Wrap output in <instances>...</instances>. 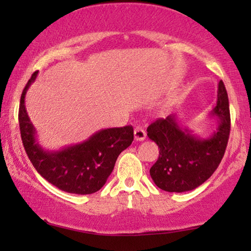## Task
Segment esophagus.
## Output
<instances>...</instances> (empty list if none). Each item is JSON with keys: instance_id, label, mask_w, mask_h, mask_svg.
Instances as JSON below:
<instances>
[{"instance_id": "obj_1", "label": "esophagus", "mask_w": 251, "mask_h": 251, "mask_svg": "<svg viewBox=\"0 0 251 251\" xmlns=\"http://www.w3.org/2000/svg\"><path fill=\"white\" fill-rule=\"evenodd\" d=\"M133 133H135V139L137 140V142H143V140L146 138V131L144 129L139 128V126L135 129Z\"/></svg>"}]
</instances>
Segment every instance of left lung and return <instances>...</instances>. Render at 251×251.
Masks as SVG:
<instances>
[{
  "instance_id": "obj_1",
  "label": "left lung",
  "mask_w": 251,
  "mask_h": 251,
  "mask_svg": "<svg viewBox=\"0 0 251 251\" xmlns=\"http://www.w3.org/2000/svg\"><path fill=\"white\" fill-rule=\"evenodd\" d=\"M210 116L218 118V126L208 138H200L187 128H181L175 114L149 126L147 136L160 149L159 159L150 174L161 190L177 193L192 191L203 184L218 168L231 129L228 97L223 81L218 83L217 104Z\"/></svg>"
}]
</instances>
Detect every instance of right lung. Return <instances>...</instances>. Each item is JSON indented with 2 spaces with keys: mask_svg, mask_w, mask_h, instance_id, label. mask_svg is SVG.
<instances>
[{
  "mask_svg": "<svg viewBox=\"0 0 251 251\" xmlns=\"http://www.w3.org/2000/svg\"><path fill=\"white\" fill-rule=\"evenodd\" d=\"M36 76L37 72H34L23 90L19 105L20 135L27 155L37 173L59 190L74 194L95 193L105 185L120 153L131 145L133 128L102 129L83 143L59 151H46L37 143L36 130L25 107L26 92Z\"/></svg>",
  "mask_w": 251,
  "mask_h": 251,
  "instance_id": "1",
  "label": "right lung"
}]
</instances>
